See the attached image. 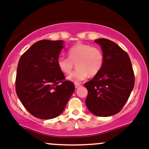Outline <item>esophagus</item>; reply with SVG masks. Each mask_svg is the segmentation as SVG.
Instances as JSON below:
<instances>
[{
  "instance_id": "1",
  "label": "esophagus",
  "mask_w": 149,
  "mask_h": 149,
  "mask_svg": "<svg viewBox=\"0 0 149 149\" xmlns=\"http://www.w3.org/2000/svg\"><path fill=\"white\" fill-rule=\"evenodd\" d=\"M74 86L76 88H79V87H81L82 85H81L80 83H74Z\"/></svg>"
}]
</instances>
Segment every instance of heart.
Returning a JSON list of instances; mask_svg holds the SVG:
<instances>
[{
	"instance_id": "1",
	"label": "heart",
	"mask_w": 149,
	"mask_h": 149,
	"mask_svg": "<svg viewBox=\"0 0 149 149\" xmlns=\"http://www.w3.org/2000/svg\"><path fill=\"white\" fill-rule=\"evenodd\" d=\"M68 57L58 58L57 66L61 72L69 74L75 64L77 69L68 77V79L74 82L83 80L88 74L93 77L98 74L104 62V54L101 48L82 42L70 48Z\"/></svg>"
}]
</instances>
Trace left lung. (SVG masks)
<instances>
[{"label":"left lung","instance_id":"8db88e82","mask_svg":"<svg viewBox=\"0 0 149 149\" xmlns=\"http://www.w3.org/2000/svg\"><path fill=\"white\" fill-rule=\"evenodd\" d=\"M104 56L102 69L85 82L87 107L98 117H109L120 112L127 101L135 84V75L129 56L113 41L95 40Z\"/></svg>","mask_w":149,"mask_h":149}]
</instances>
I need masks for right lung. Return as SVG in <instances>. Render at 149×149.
Segmentation results:
<instances>
[{
    "label": "right lung",
    "mask_w": 149,
    "mask_h": 149,
    "mask_svg": "<svg viewBox=\"0 0 149 149\" xmlns=\"http://www.w3.org/2000/svg\"><path fill=\"white\" fill-rule=\"evenodd\" d=\"M62 44V40L38 41L22 55L17 66V95L24 108L41 120L61 114L75 89L57 66Z\"/></svg>",
    "instance_id": "1"
}]
</instances>
